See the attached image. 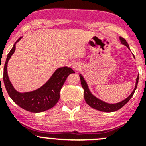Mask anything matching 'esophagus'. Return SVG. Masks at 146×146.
Masks as SVG:
<instances>
[{"mask_svg": "<svg viewBox=\"0 0 146 146\" xmlns=\"http://www.w3.org/2000/svg\"><path fill=\"white\" fill-rule=\"evenodd\" d=\"M72 68L77 70V69H79L80 68V64L75 62V63H73V64H72Z\"/></svg>", "mask_w": 146, "mask_h": 146, "instance_id": "1", "label": "esophagus"}]
</instances>
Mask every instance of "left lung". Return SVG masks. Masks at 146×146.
<instances>
[{"label": "left lung", "instance_id": "obj_1", "mask_svg": "<svg viewBox=\"0 0 146 146\" xmlns=\"http://www.w3.org/2000/svg\"><path fill=\"white\" fill-rule=\"evenodd\" d=\"M120 40H121L122 44L125 45V46H126V47L129 49L128 43L126 42V41L124 38H122V37H120ZM80 82L81 85H82V87L84 89V98L86 103L88 104L89 106L94 108V109L97 110H99V111L102 112H107V113L117 111L119 109H121L122 107L124 106L125 104L129 101V99L133 96L134 93H135V90L137 88V83H138L139 80L138 75L136 79V84H135V88H134L133 91L131 93V94H130L128 97L126 98L123 101L120 102L115 103V104H110V103H107L101 100V99H98L94 95H93L92 93L90 91V89H89L86 80L84 79V77H82V74H80Z\"/></svg>", "mask_w": 146, "mask_h": 146}]
</instances>
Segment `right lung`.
I'll return each mask as SVG.
<instances>
[{"instance_id": "right-lung-1", "label": "right lung", "mask_w": 146, "mask_h": 146, "mask_svg": "<svg viewBox=\"0 0 146 146\" xmlns=\"http://www.w3.org/2000/svg\"><path fill=\"white\" fill-rule=\"evenodd\" d=\"M20 38L22 37L15 42L7 55L3 67V82L8 94L17 105L28 112L41 113L52 108L56 104L60 99V89L64 86L67 77L74 72L69 67H60L55 70L47 82L39 88L29 92H18L10 82L8 76L7 65L10 58L15 51V44L20 41Z\"/></svg>"}]
</instances>
